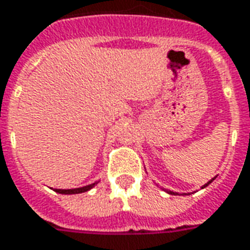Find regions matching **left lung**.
Masks as SVG:
<instances>
[{"label":"left lung","mask_w":250,"mask_h":250,"mask_svg":"<svg viewBox=\"0 0 250 250\" xmlns=\"http://www.w3.org/2000/svg\"><path fill=\"white\" fill-rule=\"evenodd\" d=\"M212 181H214V178H212V180H211V181H208L207 184H206V185H203V187H201V188H206V187H208V185H209V184H211V182H212ZM166 192H167L168 194H178V193H175V192H173V190H166Z\"/></svg>","instance_id":"left-lung-1"}]
</instances>
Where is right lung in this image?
Segmentation results:
<instances>
[{
    "instance_id": "right-lung-1",
    "label": "right lung",
    "mask_w": 250,
    "mask_h": 250,
    "mask_svg": "<svg viewBox=\"0 0 250 250\" xmlns=\"http://www.w3.org/2000/svg\"><path fill=\"white\" fill-rule=\"evenodd\" d=\"M99 181H96L94 184H89V185H85V187L82 188H75V189H54L57 193H61V194H77V193H84V192H87L89 189H92V188L95 187L96 184H98Z\"/></svg>"
}]
</instances>
